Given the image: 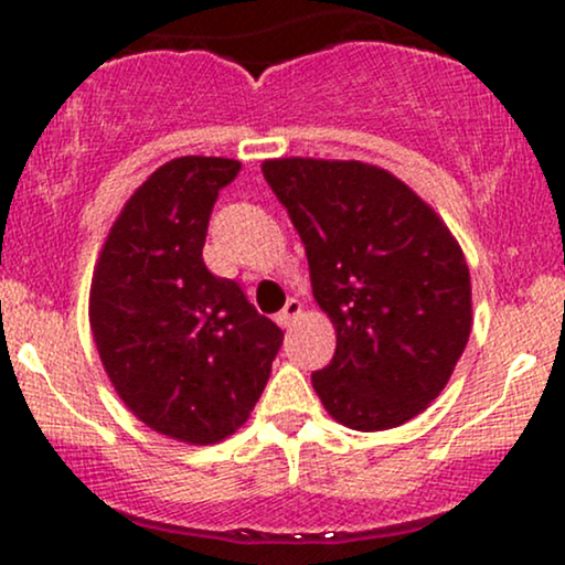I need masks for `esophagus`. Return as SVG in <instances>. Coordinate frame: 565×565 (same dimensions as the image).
Masks as SVG:
<instances>
[{"label": "esophagus", "mask_w": 565, "mask_h": 565, "mask_svg": "<svg viewBox=\"0 0 565 565\" xmlns=\"http://www.w3.org/2000/svg\"><path fill=\"white\" fill-rule=\"evenodd\" d=\"M300 313H302V302L295 300V297H289L287 305H284V308H281V313L276 316V321L281 323V327H289V323L295 321Z\"/></svg>", "instance_id": "obj_1"}]
</instances>
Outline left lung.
<instances>
[{
  "label": "left lung",
  "instance_id": "8db88e82",
  "mask_svg": "<svg viewBox=\"0 0 565 565\" xmlns=\"http://www.w3.org/2000/svg\"><path fill=\"white\" fill-rule=\"evenodd\" d=\"M263 174L287 206L337 350L313 387L337 423L387 430L444 391L470 337V270L412 188L361 161L274 159Z\"/></svg>",
  "mask_w": 565,
  "mask_h": 565
}]
</instances>
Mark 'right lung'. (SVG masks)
<instances>
[{
  "label": "right lung",
  "instance_id": "right-lung-1",
  "mask_svg": "<svg viewBox=\"0 0 565 565\" xmlns=\"http://www.w3.org/2000/svg\"><path fill=\"white\" fill-rule=\"evenodd\" d=\"M242 164L167 161L127 201L89 291V323L116 393L148 427L217 444L242 427L284 332L233 278L204 265L212 206Z\"/></svg>",
  "mask_w": 565,
  "mask_h": 565
}]
</instances>
